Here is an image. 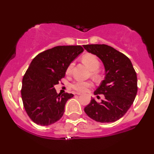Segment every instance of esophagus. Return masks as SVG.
<instances>
[{
  "instance_id": "obj_1",
  "label": "esophagus",
  "mask_w": 154,
  "mask_h": 154,
  "mask_svg": "<svg viewBox=\"0 0 154 154\" xmlns=\"http://www.w3.org/2000/svg\"><path fill=\"white\" fill-rule=\"evenodd\" d=\"M75 95H82V93H80V92H76Z\"/></svg>"
}]
</instances>
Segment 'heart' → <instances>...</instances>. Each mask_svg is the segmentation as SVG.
Masks as SVG:
<instances>
[{
	"instance_id": "heart-1",
	"label": "heart",
	"mask_w": 154,
	"mask_h": 154,
	"mask_svg": "<svg viewBox=\"0 0 154 154\" xmlns=\"http://www.w3.org/2000/svg\"><path fill=\"white\" fill-rule=\"evenodd\" d=\"M82 62L88 67V69L91 71H96L100 67V62L95 55L91 54H87L82 57ZM72 64H69L68 66L66 72H69L71 71ZM92 86V83L90 82H85L82 80H77L72 84V88L75 90L79 92L86 91L90 87Z\"/></svg>"
}]
</instances>
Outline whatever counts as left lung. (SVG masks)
<instances>
[{
    "instance_id": "obj_1",
    "label": "left lung",
    "mask_w": 154,
    "mask_h": 154,
    "mask_svg": "<svg viewBox=\"0 0 154 154\" xmlns=\"http://www.w3.org/2000/svg\"><path fill=\"white\" fill-rule=\"evenodd\" d=\"M83 47L96 55L103 62L105 76L95 95H104L105 100L97 103L92 98L85 112L100 123H112L126 113L135 98L137 75L131 60L125 54L105 44H88Z\"/></svg>"
}]
</instances>
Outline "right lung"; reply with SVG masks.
Returning <instances> with one entry per match:
<instances>
[{
    "label": "right lung",
    "mask_w": 154,
    "mask_h": 154,
    "mask_svg": "<svg viewBox=\"0 0 154 154\" xmlns=\"http://www.w3.org/2000/svg\"><path fill=\"white\" fill-rule=\"evenodd\" d=\"M81 46H58L38 54L22 80L21 97L26 112L38 125H49L62 117L73 94H57L54 86L64 77L69 64L83 52Z\"/></svg>",
    "instance_id": "1"
}]
</instances>
